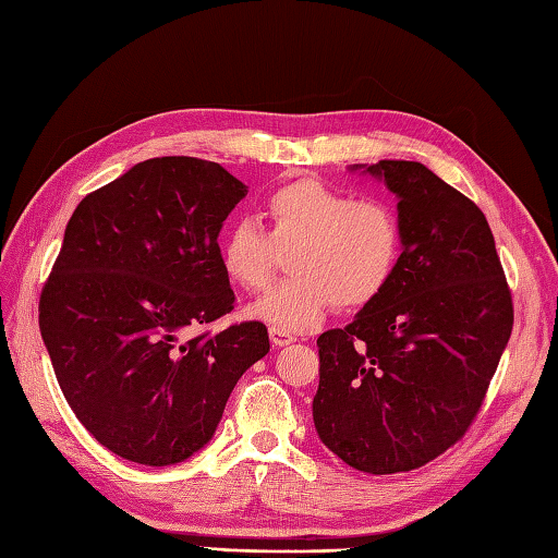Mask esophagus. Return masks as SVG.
<instances>
[{"instance_id": "1", "label": "esophagus", "mask_w": 558, "mask_h": 558, "mask_svg": "<svg viewBox=\"0 0 558 558\" xmlns=\"http://www.w3.org/2000/svg\"><path fill=\"white\" fill-rule=\"evenodd\" d=\"M268 333H270V342H272V345H276V348L292 345V342L298 340L292 333H288V330H282V328H270Z\"/></svg>"}]
</instances>
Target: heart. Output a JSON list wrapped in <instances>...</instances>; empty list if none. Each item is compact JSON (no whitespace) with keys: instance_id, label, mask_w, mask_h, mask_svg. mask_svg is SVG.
<instances>
[{"instance_id":"heart-1","label":"heart","mask_w":558,"mask_h":558,"mask_svg":"<svg viewBox=\"0 0 558 558\" xmlns=\"http://www.w3.org/2000/svg\"><path fill=\"white\" fill-rule=\"evenodd\" d=\"M266 230L236 220L222 234L218 258L230 286L256 292L268 286L278 252L290 254V276L268 288L252 316L282 330H304L338 310H360L381 298L402 254L396 208L378 196H360L300 177L272 189L264 204Z\"/></svg>"}]
</instances>
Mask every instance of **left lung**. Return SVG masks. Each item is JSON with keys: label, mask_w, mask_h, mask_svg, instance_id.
Listing matches in <instances>:
<instances>
[{"label": "left lung", "mask_w": 558, "mask_h": 558, "mask_svg": "<svg viewBox=\"0 0 558 558\" xmlns=\"http://www.w3.org/2000/svg\"><path fill=\"white\" fill-rule=\"evenodd\" d=\"M398 201L390 286L345 328L318 336L314 424L350 468L417 470L456 446L487 398L513 330V300L475 201L422 162L378 160Z\"/></svg>", "instance_id": "left-lung-1"}]
</instances>
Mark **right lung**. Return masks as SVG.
I'll return each instance as SVG.
<instances>
[{"mask_svg": "<svg viewBox=\"0 0 558 558\" xmlns=\"http://www.w3.org/2000/svg\"><path fill=\"white\" fill-rule=\"evenodd\" d=\"M244 196L218 162L150 158L90 192L66 225L40 333L69 408L120 458L162 468L194 456L270 350L260 322L196 333L234 310L218 234Z\"/></svg>", "mask_w": 558, "mask_h": 558, "instance_id": "obj_1", "label": "right lung"}]
</instances>
